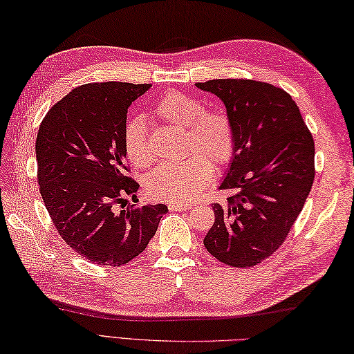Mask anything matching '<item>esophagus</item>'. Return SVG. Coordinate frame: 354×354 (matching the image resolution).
Returning <instances> with one entry per match:
<instances>
[{
  "label": "esophagus",
  "instance_id": "esophagus-1",
  "mask_svg": "<svg viewBox=\"0 0 354 354\" xmlns=\"http://www.w3.org/2000/svg\"><path fill=\"white\" fill-rule=\"evenodd\" d=\"M169 211H189L192 205H186V203H177V201H171L168 205Z\"/></svg>",
  "mask_w": 354,
  "mask_h": 354
}]
</instances>
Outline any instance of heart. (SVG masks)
<instances>
[{
  "instance_id": "1",
  "label": "heart",
  "mask_w": 354,
  "mask_h": 354,
  "mask_svg": "<svg viewBox=\"0 0 354 354\" xmlns=\"http://www.w3.org/2000/svg\"><path fill=\"white\" fill-rule=\"evenodd\" d=\"M157 119L185 129V162L162 165L147 177V192L165 201H192L211 183L214 167L221 168L235 153V128L223 110H206L200 99L171 90L153 106ZM125 153L136 168H147L154 160L147 128L142 119H133L125 128Z\"/></svg>"
}]
</instances>
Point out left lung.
I'll use <instances>...</instances> for the list:
<instances>
[{
    "label": "left lung",
    "mask_w": 354,
    "mask_h": 354,
    "mask_svg": "<svg viewBox=\"0 0 354 354\" xmlns=\"http://www.w3.org/2000/svg\"><path fill=\"white\" fill-rule=\"evenodd\" d=\"M220 97L234 122L235 153L205 236L209 254L232 268L269 258L290 232L315 180V142L298 105L283 88L252 79L196 84Z\"/></svg>",
    "instance_id": "left-lung-1"
}]
</instances>
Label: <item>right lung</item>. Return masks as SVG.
Masks as SVG:
<instances>
[{
  "label": "right lung",
  "mask_w": 354,
  "mask_h": 354,
  "mask_svg": "<svg viewBox=\"0 0 354 354\" xmlns=\"http://www.w3.org/2000/svg\"><path fill=\"white\" fill-rule=\"evenodd\" d=\"M149 84L95 82L71 90L41 122L36 160L41 197L57 234L99 266H122L147 249L165 205H128L127 113Z\"/></svg>",
  "instance_id": "add662e5"
}]
</instances>
